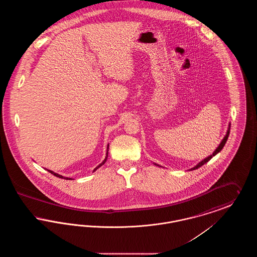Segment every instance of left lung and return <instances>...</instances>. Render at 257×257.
Masks as SVG:
<instances>
[{
  "mask_svg": "<svg viewBox=\"0 0 257 257\" xmlns=\"http://www.w3.org/2000/svg\"><path fill=\"white\" fill-rule=\"evenodd\" d=\"M229 133H230V125H229V128H228V130H227V133L225 135V137H224V139L221 141V143L220 144V146L218 147V148L215 150V152L211 155V156H209L207 158H205V159L203 160V161H201L200 163H198L197 165H196L195 168H193L192 170H196V169H198V168H200L201 166H203L205 163H207L209 160H211V158L213 157V156H215L216 154H218L219 152H220V150L222 149V147H224V145H225V143H226V141H227V139H228V136H229Z\"/></svg>",
  "mask_w": 257,
  "mask_h": 257,
  "instance_id": "left-lung-1",
  "label": "left lung"
}]
</instances>
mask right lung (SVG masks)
<instances>
[{"instance_id": "right-lung-1", "label": "right lung", "mask_w": 257, "mask_h": 257, "mask_svg": "<svg viewBox=\"0 0 257 257\" xmlns=\"http://www.w3.org/2000/svg\"><path fill=\"white\" fill-rule=\"evenodd\" d=\"M108 151H109V146H108V148H107V156H106V158H105V160H104V161H103V162H102V163H101V164H100V165H99V166H98V167H96V169H94V171H96V170H97V169H98V168H99V167H101V166H102V165H104V164H105V162H106V161H107V158H108ZM47 171H49L50 173H52V174H54V175H55V176H57V177H59V178H62V179H66V180H67V179H71V178H67V177H63V176H61V175H60V174H58V173H56V172H54V171H50V170H47Z\"/></svg>"}]
</instances>
